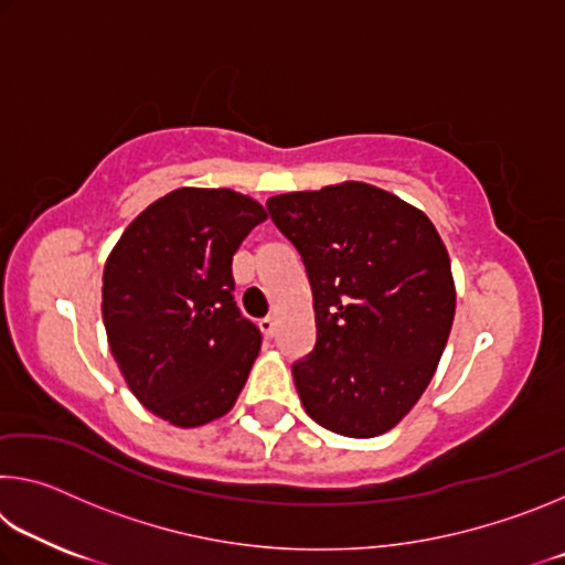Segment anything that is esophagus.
Listing matches in <instances>:
<instances>
[{"label":"esophagus","instance_id":"1","mask_svg":"<svg viewBox=\"0 0 565 565\" xmlns=\"http://www.w3.org/2000/svg\"><path fill=\"white\" fill-rule=\"evenodd\" d=\"M259 327H262V331H264V337L271 339L274 333H276V319H274V317H264V319L259 321Z\"/></svg>","mask_w":565,"mask_h":565}]
</instances>
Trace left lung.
<instances>
[{
  "instance_id": "left-lung-1",
  "label": "left lung",
  "mask_w": 565,
  "mask_h": 565,
  "mask_svg": "<svg viewBox=\"0 0 565 565\" xmlns=\"http://www.w3.org/2000/svg\"><path fill=\"white\" fill-rule=\"evenodd\" d=\"M266 209L313 294L317 343L291 366L306 414L349 438L388 431L426 391L454 323L441 236L361 181L271 196Z\"/></svg>"
}]
</instances>
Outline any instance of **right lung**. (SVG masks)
<instances>
[{
  "instance_id": "right-lung-1",
  "label": "right lung",
  "mask_w": 565,
  "mask_h": 565,
  "mask_svg": "<svg viewBox=\"0 0 565 565\" xmlns=\"http://www.w3.org/2000/svg\"><path fill=\"white\" fill-rule=\"evenodd\" d=\"M266 218L228 189H177L147 206L104 266L102 317L131 394L191 428L224 416L262 331L234 301L232 259Z\"/></svg>"
}]
</instances>
